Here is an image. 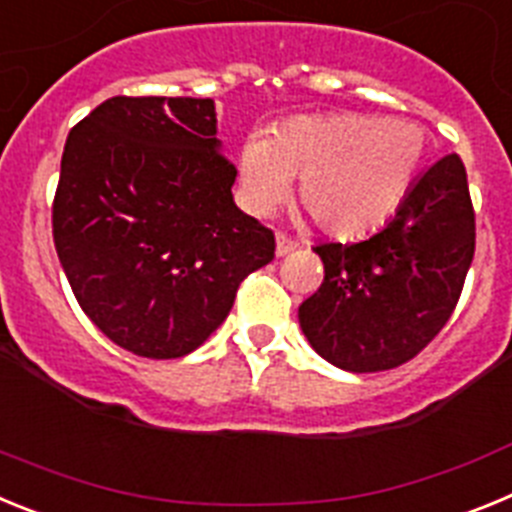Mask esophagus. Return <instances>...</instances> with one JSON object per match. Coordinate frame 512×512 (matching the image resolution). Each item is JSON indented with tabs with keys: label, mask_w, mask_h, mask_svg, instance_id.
<instances>
[{
	"label": "esophagus",
	"mask_w": 512,
	"mask_h": 512,
	"mask_svg": "<svg viewBox=\"0 0 512 512\" xmlns=\"http://www.w3.org/2000/svg\"><path fill=\"white\" fill-rule=\"evenodd\" d=\"M297 248H300V243L287 238L284 233H277V256H289V253L297 251Z\"/></svg>",
	"instance_id": "34e87169"
}]
</instances>
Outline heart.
I'll list each match as a JSON object with an SVG mask.
<instances>
[{"label": "heart", "mask_w": 512, "mask_h": 512, "mask_svg": "<svg viewBox=\"0 0 512 512\" xmlns=\"http://www.w3.org/2000/svg\"><path fill=\"white\" fill-rule=\"evenodd\" d=\"M425 133L405 120L372 115L297 117L269 135H251L238 153L243 205L266 217L292 192L325 233L364 238L382 228L425 164Z\"/></svg>", "instance_id": "b5f03b06"}]
</instances>
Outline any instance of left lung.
Returning <instances> with one entry per match:
<instances>
[{
    "mask_svg": "<svg viewBox=\"0 0 512 512\" xmlns=\"http://www.w3.org/2000/svg\"><path fill=\"white\" fill-rule=\"evenodd\" d=\"M325 279L300 305L310 346L343 372L395 369L451 318L474 259V210L456 153L425 169L408 200L356 243H320Z\"/></svg>",
    "mask_w": 512,
    "mask_h": 512,
    "instance_id": "left-lung-1",
    "label": "left lung"
}]
</instances>
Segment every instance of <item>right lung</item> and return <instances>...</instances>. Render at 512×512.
<instances>
[{"instance_id":"1","label":"right lung","mask_w":512,"mask_h":512,"mask_svg":"<svg viewBox=\"0 0 512 512\" xmlns=\"http://www.w3.org/2000/svg\"><path fill=\"white\" fill-rule=\"evenodd\" d=\"M212 99L112 97L66 138L53 241L81 310L117 346L179 359L228 318L274 233L233 200Z\"/></svg>"}]
</instances>
